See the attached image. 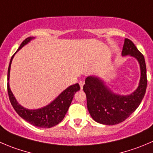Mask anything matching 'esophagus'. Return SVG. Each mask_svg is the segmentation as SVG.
<instances>
[{
	"mask_svg": "<svg viewBox=\"0 0 153 153\" xmlns=\"http://www.w3.org/2000/svg\"><path fill=\"white\" fill-rule=\"evenodd\" d=\"M79 85H80V87H81V89H82L83 87H84V81H79Z\"/></svg>",
	"mask_w": 153,
	"mask_h": 153,
	"instance_id": "obj_1",
	"label": "esophagus"
}]
</instances>
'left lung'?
<instances>
[{
  "label": "left lung",
  "instance_id": "obj_1",
  "mask_svg": "<svg viewBox=\"0 0 153 153\" xmlns=\"http://www.w3.org/2000/svg\"><path fill=\"white\" fill-rule=\"evenodd\" d=\"M122 56L134 57L139 63L140 77L137 89L128 95L114 93L105 80L96 75L85 79L83 90L87 96V109L96 122L113 126L123 122L140 105L146 93L147 79L144 57L130 39H125Z\"/></svg>",
  "mask_w": 153,
  "mask_h": 153
}]
</instances>
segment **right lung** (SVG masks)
<instances>
[{
    "label": "right lung",
    "mask_w": 153,
    "mask_h": 153,
    "mask_svg": "<svg viewBox=\"0 0 153 153\" xmlns=\"http://www.w3.org/2000/svg\"><path fill=\"white\" fill-rule=\"evenodd\" d=\"M34 39H36V37L30 36L25 39L16 52H18L21 48H23L25 45ZM15 54H13V57H11L8 68V72H7V90H8L9 98L13 108L22 119L34 126L39 127V128H51L57 125L64 118L70 106L75 93L80 90L79 84H75L68 87L63 92H61L54 100L42 108H37V109H27L18 102L10 87V68Z\"/></svg>",
    "instance_id": "add662e5"
}]
</instances>
